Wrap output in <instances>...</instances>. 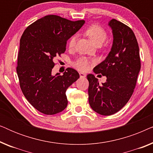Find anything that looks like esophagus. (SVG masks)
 I'll use <instances>...</instances> for the list:
<instances>
[{"label": "esophagus", "mask_w": 153, "mask_h": 153, "mask_svg": "<svg viewBox=\"0 0 153 153\" xmlns=\"http://www.w3.org/2000/svg\"><path fill=\"white\" fill-rule=\"evenodd\" d=\"M79 75H80V77H81V78H84V77L86 76V74L83 72H79Z\"/></svg>", "instance_id": "34e87169"}]
</instances>
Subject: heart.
<instances>
[{
  "label": "heart",
  "mask_w": 153,
  "mask_h": 153,
  "mask_svg": "<svg viewBox=\"0 0 153 153\" xmlns=\"http://www.w3.org/2000/svg\"><path fill=\"white\" fill-rule=\"evenodd\" d=\"M85 34L90 37V39L96 45H102L106 40V37H107L106 31L101 26L95 24L89 26L85 30ZM76 35H73L69 39L68 46L70 49L74 47L75 44H76ZM73 65L77 70L84 72V71L89 70L90 67H91V61L87 58L80 57L73 63Z\"/></svg>",
  "instance_id": "b5f03b06"
}]
</instances>
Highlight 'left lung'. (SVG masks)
I'll return each instance as SVG.
<instances>
[{"instance_id": "obj_1", "label": "left lung", "mask_w": 153, "mask_h": 153, "mask_svg": "<svg viewBox=\"0 0 153 153\" xmlns=\"http://www.w3.org/2000/svg\"><path fill=\"white\" fill-rule=\"evenodd\" d=\"M108 25L114 38L111 49L93 69L95 74L106 77V82L101 84L94 74L87 75L90 106L103 116L116 114L127 103L141 70L139 48L132 30L114 19Z\"/></svg>"}]
</instances>
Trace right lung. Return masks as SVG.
I'll list each match as a JSON object with an SVG mask.
<instances>
[{"label":"right lung","instance_id":"obj_1","mask_svg":"<svg viewBox=\"0 0 153 153\" xmlns=\"http://www.w3.org/2000/svg\"><path fill=\"white\" fill-rule=\"evenodd\" d=\"M84 24V20L47 15L30 25L21 37L16 67L21 89L29 103L42 114H58L68 106L66 91L79 74L68 68L62 75H53L54 58L65 51L67 41Z\"/></svg>","mask_w":153,"mask_h":153}]
</instances>
